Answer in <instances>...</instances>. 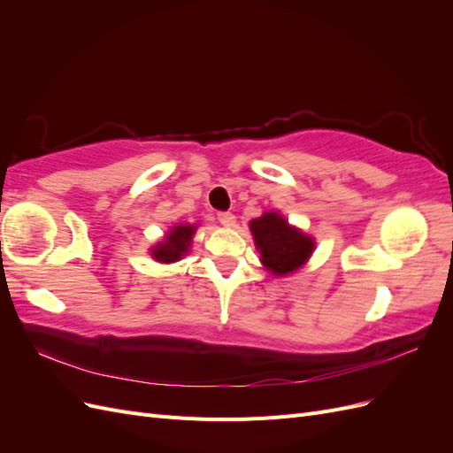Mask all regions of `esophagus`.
I'll list each match as a JSON object with an SVG mask.
<instances>
[{
  "instance_id": "esophagus-1",
  "label": "esophagus",
  "mask_w": 453,
  "mask_h": 453,
  "mask_svg": "<svg viewBox=\"0 0 453 453\" xmlns=\"http://www.w3.org/2000/svg\"><path fill=\"white\" fill-rule=\"evenodd\" d=\"M217 219H219V223H221L223 226H234V223H236V217L232 215L230 211H221L217 215Z\"/></svg>"
}]
</instances>
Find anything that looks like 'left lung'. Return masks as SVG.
I'll use <instances>...</instances> for the list:
<instances>
[{"mask_svg": "<svg viewBox=\"0 0 453 453\" xmlns=\"http://www.w3.org/2000/svg\"><path fill=\"white\" fill-rule=\"evenodd\" d=\"M250 230L260 253V265L276 278L298 272L315 251V238L293 226L280 211H265L251 219Z\"/></svg>", "mask_w": 453, "mask_h": 453, "instance_id": "obj_1", "label": "left lung"}]
</instances>
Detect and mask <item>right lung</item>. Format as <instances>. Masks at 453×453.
<instances>
[{"mask_svg":"<svg viewBox=\"0 0 453 453\" xmlns=\"http://www.w3.org/2000/svg\"><path fill=\"white\" fill-rule=\"evenodd\" d=\"M196 228V223H177L170 226L166 234L162 236V240L157 242L153 248H149V255L160 265L177 263V260H181L185 255H188L190 248H193Z\"/></svg>","mask_w":453,"mask_h":453,"instance_id":"1","label":"right lung"}]
</instances>
